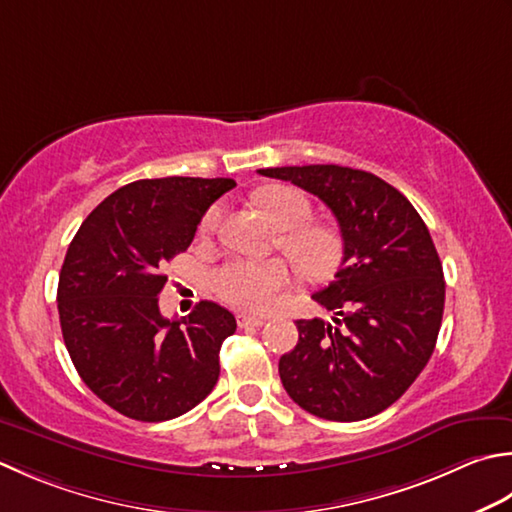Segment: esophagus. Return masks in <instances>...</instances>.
<instances>
[{"label":"esophagus","instance_id":"obj_1","mask_svg":"<svg viewBox=\"0 0 512 512\" xmlns=\"http://www.w3.org/2000/svg\"><path fill=\"white\" fill-rule=\"evenodd\" d=\"M237 324H239V328H257V326H264L266 319L250 317V315H239L237 317Z\"/></svg>","mask_w":512,"mask_h":512}]
</instances>
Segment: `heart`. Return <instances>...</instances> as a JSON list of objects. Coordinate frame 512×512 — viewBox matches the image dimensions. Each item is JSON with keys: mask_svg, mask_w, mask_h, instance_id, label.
<instances>
[{"mask_svg": "<svg viewBox=\"0 0 512 512\" xmlns=\"http://www.w3.org/2000/svg\"><path fill=\"white\" fill-rule=\"evenodd\" d=\"M255 204L273 222L282 235L279 246L308 277H328L342 262V239L326 226L306 224L310 202L295 188L268 186L255 195ZM222 208L206 210L199 230L210 235L219 224ZM293 282L282 259H230L213 275L215 293L233 308L246 313H264L273 308L277 295Z\"/></svg>", "mask_w": 512, "mask_h": 512, "instance_id": "heart-1", "label": "heart"}]
</instances>
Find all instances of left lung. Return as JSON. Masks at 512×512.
<instances>
[{"label": "left lung", "mask_w": 512, "mask_h": 512, "mask_svg": "<svg viewBox=\"0 0 512 512\" xmlns=\"http://www.w3.org/2000/svg\"><path fill=\"white\" fill-rule=\"evenodd\" d=\"M257 173L322 199L344 242L335 282L313 295L335 324L299 319V342L279 359L286 393L330 422L382 413L422 373L442 326L444 270L424 219L366 170L313 164Z\"/></svg>", "instance_id": "left-lung-1"}]
</instances>
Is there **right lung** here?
<instances>
[{"instance_id": "right-lung-1", "label": "right lung", "mask_w": 512, "mask_h": 512, "mask_svg": "<svg viewBox=\"0 0 512 512\" xmlns=\"http://www.w3.org/2000/svg\"><path fill=\"white\" fill-rule=\"evenodd\" d=\"M228 177L139 179L108 195L68 246L57 286L64 344L104 404L137 422L188 413L215 388L233 313L199 302L184 319L159 313L164 268L184 253Z\"/></svg>"}]
</instances>
